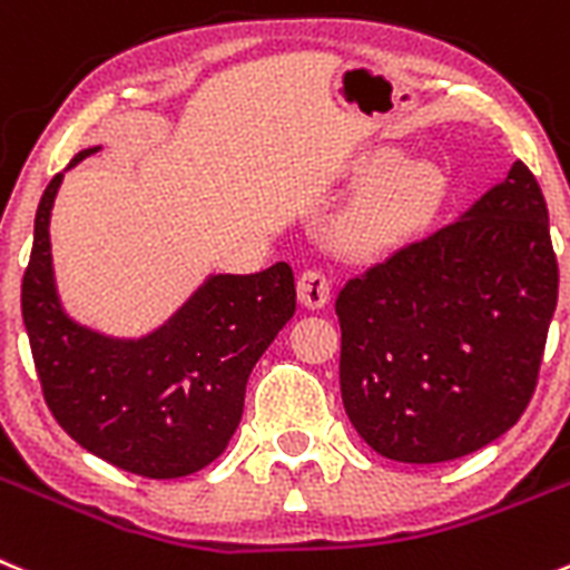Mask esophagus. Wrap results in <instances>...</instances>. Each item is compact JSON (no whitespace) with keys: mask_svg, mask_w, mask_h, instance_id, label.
I'll list each match as a JSON object with an SVG mask.
<instances>
[{"mask_svg":"<svg viewBox=\"0 0 570 570\" xmlns=\"http://www.w3.org/2000/svg\"><path fill=\"white\" fill-rule=\"evenodd\" d=\"M297 297L306 309H323L332 297V284H328L326 273L321 269H306L297 278Z\"/></svg>","mask_w":570,"mask_h":570,"instance_id":"obj_1","label":"esophagus"}]
</instances>
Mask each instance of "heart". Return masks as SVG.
I'll use <instances>...</instances> for the list:
<instances>
[{"instance_id":"b5f03b06","label":"heart","mask_w":570,"mask_h":570,"mask_svg":"<svg viewBox=\"0 0 570 570\" xmlns=\"http://www.w3.org/2000/svg\"><path fill=\"white\" fill-rule=\"evenodd\" d=\"M354 179L368 185L340 225L345 247L385 253L424 230L444 202L446 179L430 159H405L396 148H376L354 165Z\"/></svg>"}]
</instances>
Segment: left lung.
I'll use <instances>...</instances> for the list:
<instances>
[{
    "mask_svg": "<svg viewBox=\"0 0 570 570\" xmlns=\"http://www.w3.org/2000/svg\"><path fill=\"white\" fill-rule=\"evenodd\" d=\"M549 207L514 163L453 225L340 289V393L365 444L441 464L507 433L529 405L557 309Z\"/></svg>",
    "mask_w": 570,
    "mask_h": 570,
    "instance_id": "1",
    "label": "left lung"
}]
</instances>
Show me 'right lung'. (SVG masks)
Returning <instances> with one entry per match:
<instances>
[{"label":"right lung","instance_id":"right-lung-1","mask_svg":"<svg viewBox=\"0 0 570 570\" xmlns=\"http://www.w3.org/2000/svg\"><path fill=\"white\" fill-rule=\"evenodd\" d=\"M100 151L83 148L69 168ZM67 168V171H69ZM36 210L21 278V317L56 422L83 450L142 478H183L225 453L261 354L295 315L286 261L253 275H207L165 323L140 337L83 326L63 309L50 244L52 202Z\"/></svg>","mask_w":570,"mask_h":570}]
</instances>
